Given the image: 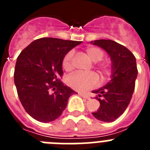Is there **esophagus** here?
Segmentation results:
<instances>
[{"mask_svg":"<svg viewBox=\"0 0 150 150\" xmlns=\"http://www.w3.org/2000/svg\"><path fill=\"white\" fill-rule=\"evenodd\" d=\"M79 95H80V96L85 98H86V99H89L90 98V96L88 95H87V94H84V93H81V92H79Z\"/></svg>","mask_w":150,"mask_h":150,"instance_id":"obj_1","label":"esophagus"}]
</instances>
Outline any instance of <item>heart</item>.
<instances>
[{
  "label": "heart",
  "mask_w": 150,
  "mask_h": 150,
  "mask_svg": "<svg viewBox=\"0 0 150 150\" xmlns=\"http://www.w3.org/2000/svg\"><path fill=\"white\" fill-rule=\"evenodd\" d=\"M86 52L91 60L95 62L101 61L104 59V52L101 49L96 46H89L86 49ZM73 61H74V52L72 50L67 52L64 56L62 60V67L67 71H71L73 69ZM100 76L103 80L109 79L112 74V65L109 62H103L97 65ZM98 76L95 73L76 72L69 76L67 79V84L74 90L79 91H86L95 88L98 84Z\"/></svg>",
  "instance_id": "b5f03b06"
}]
</instances>
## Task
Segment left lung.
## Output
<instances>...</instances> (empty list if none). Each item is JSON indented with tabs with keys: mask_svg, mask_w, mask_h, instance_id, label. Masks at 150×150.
<instances>
[{
	"mask_svg": "<svg viewBox=\"0 0 150 150\" xmlns=\"http://www.w3.org/2000/svg\"><path fill=\"white\" fill-rule=\"evenodd\" d=\"M91 43L104 49L112 59L111 80L92 91L98 95L95 98L100 103L99 109L92 115L100 121L110 122L122 114L131 101L137 76L136 59L125 46L111 40H98Z\"/></svg>",
	"mask_w": 150,
	"mask_h": 150,
	"instance_id": "obj_1",
	"label": "left lung"
}]
</instances>
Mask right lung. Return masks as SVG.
I'll return each mask as SVG.
<instances>
[{
	"label": "right lung",
	"mask_w": 150,
	"mask_h": 150,
	"mask_svg": "<svg viewBox=\"0 0 150 150\" xmlns=\"http://www.w3.org/2000/svg\"><path fill=\"white\" fill-rule=\"evenodd\" d=\"M81 41L52 38L35 40L17 58L14 83L24 109L34 120L50 122L58 119L76 94L61 80L62 60Z\"/></svg>",
	"instance_id": "right-lung-1"
}]
</instances>
